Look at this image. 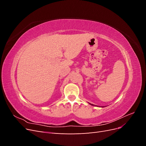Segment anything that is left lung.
Returning a JSON list of instances; mask_svg holds the SVG:
<instances>
[{
	"mask_svg": "<svg viewBox=\"0 0 146 146\" xmlns=\"http://www.w3.org/2000/svg\"><path fill=\"white\" fill-rule=\"evenodd\" d=\"M89 104H90V105H92V106H94V105H93V104H90V103H89Z\"/></svg>",
	"mask_w": 146,
	"mask_h": 146,
	"instance_id": "1",
	"label": "left lung"
}]
</instances>
